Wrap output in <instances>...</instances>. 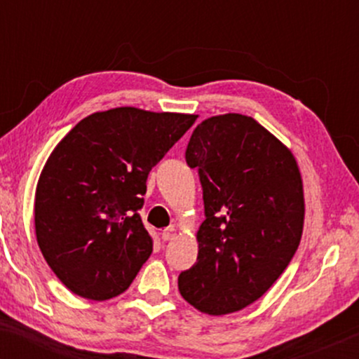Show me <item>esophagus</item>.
<instances>
[{"mask_svg":"<svg viewBox=\"0 0 359 359\" xmlns=\"http://www.w3.org/2000/svg\"><path fill=\"white\" fill-rule=\"evenodd\" d=\"M175 236H177V228H175V226H168L167 229H163V233H162V240L163 241L174 240Z\"/></svg>","mask_w":359,"mask_h":359,"instance_id":"esophagus-1","label":"esophagus"}]
</instances>
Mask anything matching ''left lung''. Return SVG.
<instances>
[{"instance_id": "left-lung-1", "label": "left lung", "mask_w": 359, "mask_h": 359, "mask_svg": "<svg viewBox=\"0 0 359 359\" xmlns=\"http://www.w3.org/2000/svg\"><path fill=\"white\" fill-rule=\"evenodd\" d=\"M185 162L199 172L205 219L197 262L179 275L180 295L205 314L241 311L273 285L299 248L297 162L269 130L236 113L197 125Z\"/></svg>"}]
</instances>
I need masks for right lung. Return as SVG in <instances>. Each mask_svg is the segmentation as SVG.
<instances>
[{
	"label": "right lung",
	"mask_w": 359,
	"mask_h": 359,
	"mask_svg": "<svg viewBox=\"0 0 359 359\" xmlns=\"http://www.w3.org/2000/svg\"><path fill=\"white\" fill-rule=\"evenodd\" d=\"M196 114L114 108L84 118L48 156L35 192V233L57 278L108 300L131 285L154 243L140 217L147 179Z\"/></svg>",
	"instance_id": "obj_1"
}]
</instances>
